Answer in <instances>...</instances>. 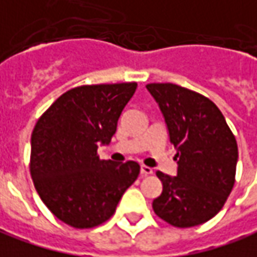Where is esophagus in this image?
I'll return each instance as SVG.
<instances>
[{"mask_svg":"<svg viewBox=\"0 0 257 257\" xmlns=\"http://www.w3.org/2000/svg\"><path fill=\"white\" fill-rule=\"evenodd\" d=\"M141 173H142V176H149V174H152V173H153V170H152L149 166L142 165L141 166Z\"/></svg>","mask_w":257,"mask_h":257,"instance_id":"esophagus-1","label":"esophagus"}]
</instances>
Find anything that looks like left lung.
Segmentation results:
<instances>
[{
    "label": "left lung",
    "instance_id": "1",
    "mask_svg": "<svg viewBox=\"0 0 257 257\" xmlns=\"http://www.w3.org/2000/svg\"><path fill=\"white\" fill-rule=\"evenodd\" d=\"M146 88L177 149V174L156 173L163 190L152 202L153 211L177 228L204 224L221 211L233 188L236 139L207 97L172 83H153Z\"/></svg>",
    "mask_w": 257,
    "mask_h": 257
}]
</instances>
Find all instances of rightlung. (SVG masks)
Returning <instances> with one entry per match:
<instances>
[{
    "label": "right lung",
    "mask_w": 257,
    "mask_h": 257,
    "mask_svg": "<svg viewBox=\"0 0 257 257\" xmlns=\"http://www.w3.org/2000/svg\"><path fill=\"white\" fill-rule=\"evenodd\" d=\"M136 83L81 85L56 99L31 138V176L52 214L73 228L105 222L141 167L136 162L101 160Z\"/></svg>",
    "instance_id": "add662e5"
}]
</instances>
